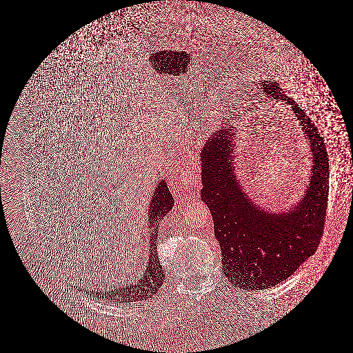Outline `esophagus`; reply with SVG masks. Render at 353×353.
<instances>
[{"label":"esophagus","mask_w":353,"mask_h":353,"mask_svg":"<svg viewBox=\"0 0 353 353\" xmlns=\"http://www.w3.org/2000/svg\"><path fill=\"white\" fill-rule=\"evenodd\" d=\"M199 167L196 163H192L189 167H186L183 171L179 174V181L182 185L190 188L192 190H195V188L199 183Z\"/></svg>","instance_id":"34e87169"}]
</instances>
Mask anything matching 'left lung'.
<instances>
[{
    "label": "left lung",
    "mask_w": 353,
    "mask_h": 353,
    "mask_svg": "<svg viewBox=\"0 0 353 353\" xmlns=\"http://www.w3.org/2000/svg\"><path fill=\"white\" fill-rule=\"evenodd\" d=\"M261 89L268 97L283 99L292 107L310 142L313 170L308 190L298 205L289 212L269 214L252 203L236 182L232 132H214L205 142L201 155V198L212 214L225 274L230 276L232 282L239 283V288L248 290L276 286L316 252L323 234L329 196V159L320 132L304 111L283 94L277 81L264 80Z\"/></svg>",
    "instance_id": "left-lung-1"
}]
</instances>
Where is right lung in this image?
<instances>
[{
  "label": "right lung",
  "mask_w": 353,
  "mask_h": 353,
  "mask_svg": "<svg viewBox=\"0 0 353 353\" xmlns=\"http://www.w3.org/2000/svg\"><path fill=\"white\" fill-rule=\"evenodd\" d=\"M152 201L150 202L149 230H150V255L149 263L142 274H139L136 282L130 283H120L115 282L105 289L97 290L93 292V296L108 299L111 301H137L145 300L154 296L164 282V272L161 267L158 251H157V238H158V224L161 219L168 214L173 207V196L168 189V185L164 180L157 185L155 192H152Z\"/></svg>",
  "instance_id": "1"
}]
</instances>
